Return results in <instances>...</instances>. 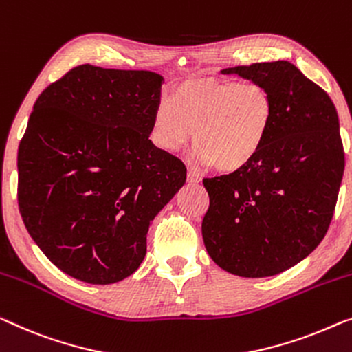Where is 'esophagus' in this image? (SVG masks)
<instances>
[{"mask_svg": "<svg viewBox=\"0 0 352 352\" xmlns=\"http://www.w3.org/2000/svg\"><path fill=\"white\" fill-rule=\"evenodd\" d=\"M202 178L199 175V172L196 169H188V182L190 183H199Z\"/></svg>", "mask_w": 352, "mask_h": 352, "instance_id": "1", "label": "esophagus"}]
</instances>
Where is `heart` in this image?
I'll list each match as a JSON object with an SVG mask.
<instances>
[{"mask_svg":"<svg viewBox=\"0 0 352 352\" xmlns=\"http://www.w3.org/2000/svg\"><path fill=\"white\" fill-rule=\"evenodd\" d=\"M274 122V99L259 83L192 80L162 96L151 122V139L175 153L192 138L202 164L219 172L250 166L264 146Z\"/></svg>","mask_w":352,"mask_h":352,"instance_id":"obj_1","label":"heart"}]
</instances>
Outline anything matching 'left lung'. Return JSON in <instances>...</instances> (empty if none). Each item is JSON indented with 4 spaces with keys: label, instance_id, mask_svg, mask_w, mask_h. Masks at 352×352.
I'll use <instances>...</instances> for the list:
<instances>
[{
    "label": "left lung",
    "instance_id": "left-lung-1",
    "mask_svg": "<svg viewBox=\"0 0 352 352\" xmlns=\"http://www.w3.org/2000/svg\"><path fill=\"white\" fill-rule=\"evenodd\" d=\"M221 72L267 88L274 122L250 166L204 180L210 197L204 243L229 274L274 276L311 254L332 221L344 172L338 113L329 94L289 61Z\"/></svg>",
    "mask_w": 352,
    "mask_h": 352
}]
</instances>
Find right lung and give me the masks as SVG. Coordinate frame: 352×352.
Returning a JSON list of instances; mask_svg holds the SVG:
<instances>
[{"mask_svg": "<svg viewBox=\"0 0 352 352\" xmlns=\"http://www.w3.org/2000/svg\"><path fill=\"white\" fill-rule=\"evenodd\" d=\"M164 77L80 65L39 94L19 145V208L61 272L90 285L133 275L151 221L186 167L148 139Z\"/></svg>", "mask_w": 352, "mask_h": 352, "instance_id": "obj_1", "label": "right lung"}]
</instances>
